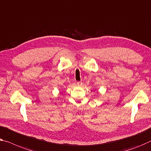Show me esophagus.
Instances as JSON below:
<instances>
[{"label":"esophagus","instance_id":"1","mask_svg":"<svg viewBox=\"0 0 151 151\" xmlns=\"http://www.w3.org/2000/svg\"><path fill=\"white\" fill-rule=\"evenodd\" d=\"M82 82L81 81H78V82H76V85H78V86H81L82 85Z\"/></svg>","mask_w":151,"mask_h":151}]
</instances>
